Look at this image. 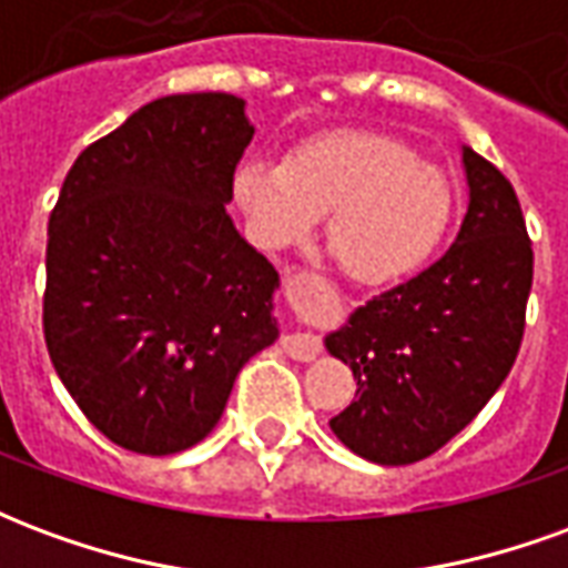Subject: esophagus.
Here are the masks:
<instances>
[{"label":"esophagus","mask_w":568,"mask_h":568,"mask_svg":"<svg viewBox=\"0 0 568 568\" xmlns=\"http://www.w3.org/2000/svg\"><path fill=\"white\" fill-rule=\"evenodd\" d=\"M304 280H310V276H304ZM283 353L285 356L297 358V362H313V358L322 353V341L316 337V334H310V332L285 334Z\"/></svg>","instance_id":"34e87169"}]
</instances>
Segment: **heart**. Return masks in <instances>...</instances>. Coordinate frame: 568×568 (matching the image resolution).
<instances>
[{
	"label": "heart",
	"instance_id": "heart-1",
	"mask_svg": "<svg viewBox=\"0 0 568 568\" xmlns=\"http://www.w3.org/2000/svg\"><path fill=\"white\" fill-rule=\"evenodd\" d=\"M234 194L264 248L295 246L328 215V252L349 280L368 285L417 271L453 210L444 173L381 133L307 142L285 163L248 158L234 175Z\"/></svg>",
	"mask_w": 568,
	"mask_h": 568
}]
</instances>
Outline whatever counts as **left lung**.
<instances>
[{
    "label": "left lung",
    "instance_id": "1",
    "mask_svg": "<svg viewBox=\"0 0 568 568\" xmlns=\"http://www.w3.org/2000/svg\"><path fill=\"white\" fill-rule=\"evenodd\" d=\"M468 212L432 267L358 307L328 353L356 377L332 432L371 463L410 465L484 410L520 353L532 240L514 185L465 149Z\"/></svg>",
    "mask_w": 568,
    "mask_h": 568
}]
</instances>
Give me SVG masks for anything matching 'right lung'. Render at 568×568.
<instances>
[{"mask_svg": "<svg viewBox=\"0 0 568 568\" xmlns=\"http://www.w3.org/2000/svg\"><path fill=\"white\" fill-rule=\"evenodd\" d=\"M252 133L234 93L163 97L91 142L60 187L44 344L81 414L124 450L206 438L280 334V273L224 210Z\"/></svg>", "mask_w": 568, "mask_h": 568, "instance_id": "obj_1", "label": "right lung"}]
</instances>
